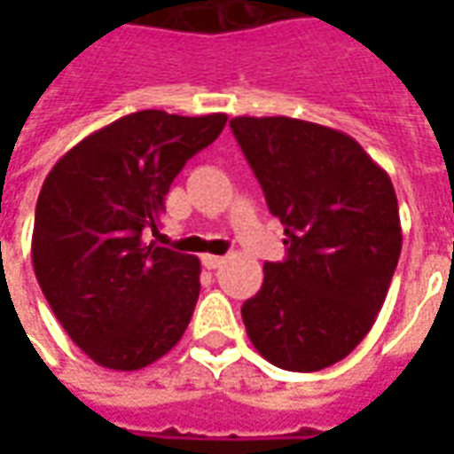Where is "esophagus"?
<instances>
[{
  "label": "esophagus",
  "instance_id": "esophagus-1",
  "mask_svg": "<svg viewBox=\"0 0 454 454\" xmlns=\"http://www.w3.org/2000/svg\"><path fill=\"white\" fill-rule=\"evenodd\" d=\"M226 262V257L221 255H201V265L207 267V270H216Z\"/></svg>",
  "mask_w": 454,
  "mask_h": 454
}]
</instances>
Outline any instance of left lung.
Returning <instances> with one entry per match:
<instances>
[{"label":"left lung","instance_id":"obj_1","mask_svg":"<svg viewBox=\"0 0 454 454\" xmlns=\"http://www.w3.org/2000/svg\"><path fill=\"white\" fill-rule=\"evenodd\" d=\"M238 145L285 226L286 257L240 314L255 350L318 372L370 333L401 255L389 175L348 133L289 116H238Z\"/></svg>","mask_w":454,"mask_h":454}]
</instances>
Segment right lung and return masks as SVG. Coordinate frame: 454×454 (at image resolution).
<instances>
[{"label":"right lung","mask_w":454,"mask_h":454,"mask_svg":"<svg viewBox=\"0 0 454 454\" xmlns=\"http://www.w3.org/2000/svg\"><path fill=\"white\" fill-rule=\"evenodd\" d=\"M226 114L121 116L67 150L35 204L31 260L65 333L109 370L148 367L184 335L199 299L194 255L143 243L172 179L218 138Z\"/></svg>","instance_id":"1"}]
</instances>
